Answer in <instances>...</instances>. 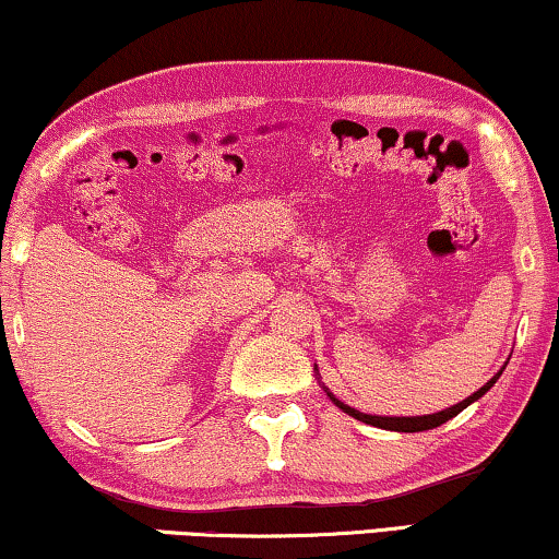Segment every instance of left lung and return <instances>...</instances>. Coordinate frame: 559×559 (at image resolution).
I'll return each instance as SVG.
<instances>
[{"mask_svg":"<svg viewBox=\"0 0 559 559\" xmlns=\"http://www.w3.org/2000/svg\"><path fill=\"white\" fill-rule=\"evenodd\" d=\"M501 377V369L497 374L491 377L489 382L484 384L481 390H476L474 395L471 397H466V400H461L459 405H451V407H445V411H440V413H433V415H415V418H388V415H367V413H359V411H355V407H349V405H344L342 400H336L332 392H329L326 388V395H329V400H332V403L336 405V407H342L344 413L347 415H352V418H357V420H361V423H367V426H374V428H382V430H397V433H420V430H430V428H438V426H443L445 420H451V418H455V415H459L463 407H468L471 403H476L478 397L481 395H486V392H489L491 388H493V382H497Z\"/></svg>","mask_w":559,"mask_h":559,"instance_id":"1","label":"left lung"}]
</instances>
